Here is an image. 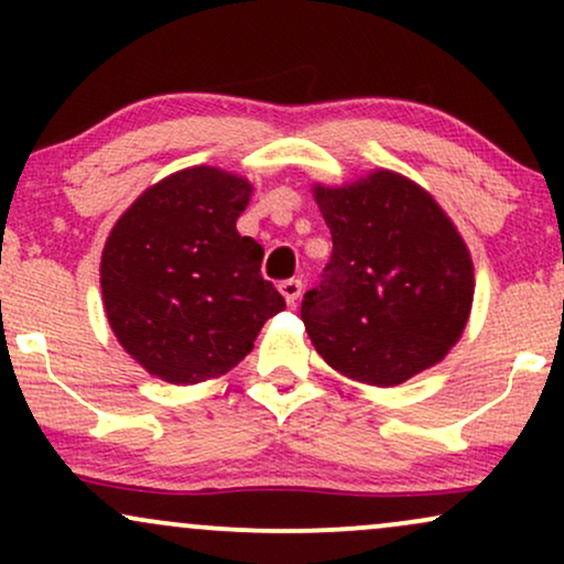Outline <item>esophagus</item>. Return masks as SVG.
Masks as SVG:
<instances>
[{"label":"esophagus","instance_id":"esophagus-1","mask_svg":"<svg viewBox=\"0 0 564 564\" xmlns=\"http://www.w3.org/2000/svg\"><path fill=\"white\" fill-rule=\"evenodd\" d=\"M278 291H281L283 300H286V304H291V307H294L296 300H300V296H302V281H300V278H289V281L278 283Z\"/></svg>","mask_w":564,"mask_h":564}]
</instances>
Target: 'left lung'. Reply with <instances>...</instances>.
<instances>
[{
  "instance_id": "obj_1",
  "label": "left lung",
  "mask_w": 564,
  "mask_h": 564,
  "mask_svg": "<svg viewBox=\"0 0 564 564\" xmlns=\"http://www.w3.org/2000/svg\"><path fill=\"white\" fill-rule=\"evenodd\" d=\"M332 260L302 300L328 366L377 387L440 364L467 326L475 273L462 236L430 193L394 172L315 187Z\"/></svg>"
}]
</instances>
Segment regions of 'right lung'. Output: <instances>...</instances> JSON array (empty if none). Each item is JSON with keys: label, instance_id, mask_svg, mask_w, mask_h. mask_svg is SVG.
<instances>
[{"label": "right lung", "instance_id": "right-lung-1", "mask_svg": "<svg viewBox=\"0 0 564 564\" xmlns=\"http://www.w3.org/2000/svg\"><path fill=\"white\" fill-rule=\"evenodd\" d=\"M251 185L193 166L145 191L102 249L100 286L116 339L172 384L225 373L286 307L260 273L262 246L236 230Z\"/></svg>", "mask_w": 564, "mask_h": 564}]
</instances>
